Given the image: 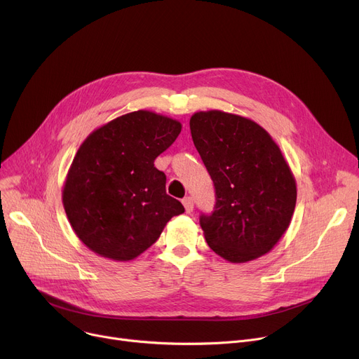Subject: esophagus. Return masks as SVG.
<instances>
[{
  "mask_svg": "<svg viewBox=\"0 0 359 359\" xmlns=\"http://www.w3.org/2000/svg\"><path fill=\"white\" fill-rule=\"evenodd\" d=\"M182 205H184V208H185L187 212H191L192 210H194V203H192V198H191V197H185V198L182 200Z\"/></svg>",
  "mask_w": 359,
  "mask_h": 359,
  "instance_id": "esophagus-1",
  "label": "esophagus"
}]
</instances>
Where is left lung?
<instances>
[{
  "label": "left lung",
  "instance_id": "8db88e82",
  "mask_svg": "<svg viewBox=\"0 0 359 359\" xmlns=\"http://www.w3.org/2000/svg\"><path fill=\"white\" fill-rule=\"evenodd\" d=\"M194 145L215 188V210L200 217L210 249L230 263L255 260L278 244L296 205V181L269 132L222 110L189 119Z\"/></svg>",
  "mask_w": 359,
  "mask_h": 359
}]
</instances>
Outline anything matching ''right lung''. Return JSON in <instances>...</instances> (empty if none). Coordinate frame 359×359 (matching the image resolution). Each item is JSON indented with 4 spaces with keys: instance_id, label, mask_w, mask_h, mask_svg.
I'll list each match as a JSON object with an SVG mask.
<instances>
[{
    "instance_id": "add662e5",
    "label": "right lung",
    "mask_w": 359,
    "mask_h": 359,
    "mask_svg": "<svg viewBox=\"0 0 359 359\" xmlns=\"http://www.w3.org/2000/svg\"><path fill=\"white\" fill-rule=\"evenodd\" d=\"M181 129L175 119L136 110L97 128L80 145L62 198L73 231L92 252L133 260L184 212L165 191L167 177L154 167Z\"/></svg>"
}]
</instances>
